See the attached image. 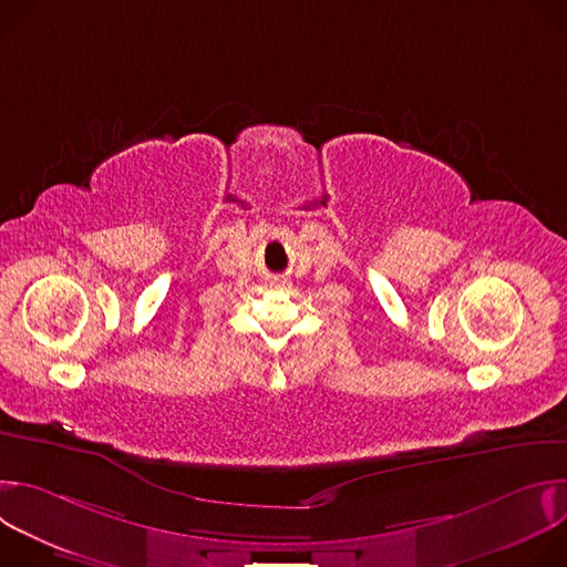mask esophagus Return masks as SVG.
Returning a JSON list of instances; mask_svg holds the SVG:
<instances>
[{"label": "esophagus", "instance_id": "1", "mask_svg": "<svg viewBox=\"0 0 567 567\" xmlns=\"http://www.w3.org/2000/svg\"><path fill=\"white\" fill-rule=\"evenodd\" d=\"M274 287H280V289H285V287H289V282H287V280H278V282H274Z\"/></svg>", "mask_w": 567, "mask_h": 567}]
</instances>
